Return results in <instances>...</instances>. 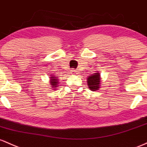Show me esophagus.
Listing matches in <instances>:
<instances>
[{
	"label": "esophagus",
	"mask_w": 147,
	"mask_h": 147,
	"mask_svg": "<svg viewBox=\"0 0 147 147\" xmlns=\"http://www.w3.org/2000/svg\"><path fill=\"white\" fill-rule=\"evenodd\" d=\"M71 74H73V75H76V74H78V71L75 70V69H71Z\"/></svg>",
	"instance_id": "34e87169"
}]
</instances>
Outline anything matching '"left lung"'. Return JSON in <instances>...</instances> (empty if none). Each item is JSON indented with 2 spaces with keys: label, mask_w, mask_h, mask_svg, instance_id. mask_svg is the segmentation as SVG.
Instances as JSON below:
<instances>
[{
  "label": "left lung",
  "mask_w": 147,
  "mask_h": 147,
  "mask_svg": "<svg viewBox=\"0 0 147 147\" xmlns=\"http://www.w3.org/2000/svg\"><path fill=\"white\" fill-rule=\"evenodd\" d=\"M87 80L90 90L93 92L98 90L100 87V74L99 73H95L89 76Z\"/></svg>",
  "instance_id": "left-lung-1"
}]
</instances>
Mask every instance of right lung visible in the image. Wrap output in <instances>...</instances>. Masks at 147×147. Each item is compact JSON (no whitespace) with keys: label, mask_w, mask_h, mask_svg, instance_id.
Masks as SVG:
<instances>
[{"label":"right lung","mask_w":147,"mask_h":147,"mask_svg":"<svg viewBox=\"0 0 147 147\" xmlns=\"http://www.w3.org/2000/svg\"><path fill=\"white\" fill-rule=\"evenodd\" d=\"M57 77L54 76H51V77H50V85H51V87L53 89H56V87H57V85L59 84L58 80H57Z\"/></svg>","instance_id":"1"}]
</instances>
